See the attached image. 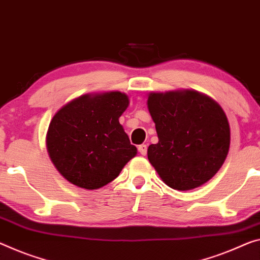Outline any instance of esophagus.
<instances>
[{
    "label": "esophagus",
    "mask_w": 260,
    "mask_h": 260,
    "mask_svg": "<svg viewBox=\"0 0 260 260\" xmlns=\"http://www.w3.org/2000/svg\"><path fill=\"white\" fill-rule=\"evenodd\" d=\"M138 151H139V153H141L142 155H145L146 152H147L146 144H141V145H138Z\"/></svg>",
    "instance_id": "esophagus-1"
}]
</instances>
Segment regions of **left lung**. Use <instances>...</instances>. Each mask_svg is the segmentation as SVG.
Wrapping results in <instances>:
<instances>
[{
    "instance_id": "left-lung-1",
    "label": "left lung",
    "mask_w": 260,
    "mask_h": 260,
    "mask_svg": "<svg viewBox=\"0 0 260 260\" xmlns=\"http://www.w3.org/2000/svg\"><path fill=\"white\" fill-rule=\"evenodd\" d=\"M147 107L158 143L147 158L171 188L189 190L210 180L224 162L230 127L224 111L199 91L151 93Z\"/></svg>"
}]
</instances>
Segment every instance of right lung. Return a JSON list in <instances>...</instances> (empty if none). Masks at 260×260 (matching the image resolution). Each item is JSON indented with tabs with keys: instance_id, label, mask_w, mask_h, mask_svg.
<instances>
[{
	"instance_id": "right-lung-1",
	"label": "right lung",
	"mask_w": 260,
	"mask_h": 260,
	"mask_svg": "<svg viewBox=\"0 0 260 260\" xmlns=\"http://www.w3.org/2000/svg\"><path fill=\"white\" fill-rule=\"evenodd\" d=\"M129 106L119 91L83 95L63 106L50 123L46 146L66 180L98 189L118 177L137 149L119 124Z\"/></svg>"
}]
</instances>
